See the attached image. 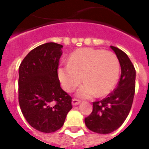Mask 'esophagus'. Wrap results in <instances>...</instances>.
Instances as JSON below:
<instances>
[{
	"instance_id": "1",
	"label": "esophagus",
	"mask_w": 149,
	"mask_h": 149,
	"mask_svg": "<svg viewBox=\"0 0 149 149\" xmlns=\"http://www.w3.org/2000/svg\"><path fill=\"white\" fill-rule=\"evenodd\" d=\"M81 103V100H77V99H72V105H77Z\"/></svg>"
}]
</instances>
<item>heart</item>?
<instances>
[{"mask_svg":"<svg viewBox=\"0 0 149 149\" xmlns=\"http://www.w3.org/2000/svg\"><path fill=\"white\" fill-rule=\"evenodd\" d=\"M120 63L112 52L84 48L72 52L68 64L58 68L60 81L66 92L71 93L84 83L77 95L81 98L104 97L112 92L118 81Z\"/></svg>","mask_w":149,"mask_h":149,"instance_id":"obj_1","label":"heart"}]
</instances>
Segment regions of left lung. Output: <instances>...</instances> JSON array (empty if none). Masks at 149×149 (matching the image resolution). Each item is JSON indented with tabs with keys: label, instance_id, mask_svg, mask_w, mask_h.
I'll use <instances>...</instances> for the list:
<instances>
[{
	"label": "left lung",
	"instance_id": "8db88e82",
	"mask_svg": "<svg viewBox=\"0 0 149 149\" xmlns=\"http://www.w3.org/2000/svg\"><path fill=\"white\" fill-rule=\"evenodd\" d=\"M120 65L121 75L112 93L100 101L93 103V112L84 119L91 131L108 134L121 126L130 112L136 84V69L125 52L111 46Z\"/></svg>",
	"mask_w": 149,
	"mask_h": 149
}]
</instances>
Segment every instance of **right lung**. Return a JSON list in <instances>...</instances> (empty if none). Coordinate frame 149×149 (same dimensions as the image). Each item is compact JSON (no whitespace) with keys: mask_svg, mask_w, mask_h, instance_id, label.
Returning a JSON list of instances; mask_svg holds the SVG:
<instances>
[{"mask_svg":"<svg viewBox=\"0 0 149 149\" xmlns=\"http://www.w3.org/2000/svg\"><path fill=\"white\" fill-rule=\"evenodd\" d=\"M63 45L49 42L28 53L19 67L18 100L29 125L42 132L61 128L72 109V97L60 85L57 69Z\"/></svg>","mask_w":149,"mask_h":149,"instance_id":"add662e5","label":"right lung"}]
</instances>
